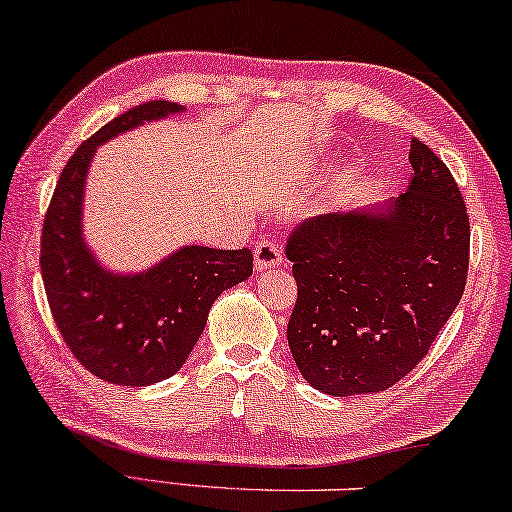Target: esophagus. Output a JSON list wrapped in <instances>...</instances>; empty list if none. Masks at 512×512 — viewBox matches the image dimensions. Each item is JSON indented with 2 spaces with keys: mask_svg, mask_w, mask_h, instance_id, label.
<instances>
[{
  "mask_svg": "<svg viewBox=\"0 0 512 512\" xmlns=\"http://www.w3.org/2000/svg\"><path fill=\"white\" fill-rule=\"evenodd\" d=\"M256 272H267L281 265V245L277 240H261L254 249Z\"/></svg>",
  "mask_w": 512,
  "mask_h": 512,
  "instance_id": "1",
  "label": "esophagus"
}]
</instances>
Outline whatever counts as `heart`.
<instances>
[{
  "mask_svg": "<svg viewBox=\"0 0 512 512\" xmlns=\"http://www.w3.org/2000/svg\"><path fill=\"white\" fill-rule=\"evenodd\" d=\"M338 183H345V176H343V178H341V180H338Z\"/></svg>",
  "mask_w": 512,
  "mask_h": 512,
  "instance_id": "obj_1",
  "label": "heart"
}]
</instances>
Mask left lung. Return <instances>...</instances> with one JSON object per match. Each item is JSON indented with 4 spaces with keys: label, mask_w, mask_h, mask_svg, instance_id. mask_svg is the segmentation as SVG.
Listing matches in <instances>:
<instances>
[{
    "label": "left lung",
    "mask_w": 512,
    "mask_h": 512,
    "mask_svg": "<svg viewBox=\"0 0 512 512\" xmlns=\"http://www.w3.org/2000/svg\"><path fill=\"white\" fill-rule=\"evenodd\" d=\"M407 190L329 212L288 238L297 302L288 345L327 396L377 393L428 355L465 293L469 217L446 164L419 139Z\"/></svg>",
    "instance_id": "1"
}]
</instances>
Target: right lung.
<instances>
[{
	"instance_id": "right-lung-1",
	"label": "right lung",
	"mask_w": 512,
	"mask_h": 512,
	"mask_svg": "<svg viewBox=\"0 0 512 512\" xmlns=\"http://www.w3.org/2000/svg\"><path fill=\"white\" fill-rule=\"evenodd\" d=\"M183 112L151 100L109 121L70 157L45 215L41 274L54 322L86 371L121 387H151L178 373L217 297L254 272L249 249L201 245L178 247L146 270L116 272L84 238L86 176L98 146Z\"/></svg>"
}]
</instances>
